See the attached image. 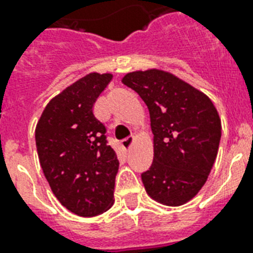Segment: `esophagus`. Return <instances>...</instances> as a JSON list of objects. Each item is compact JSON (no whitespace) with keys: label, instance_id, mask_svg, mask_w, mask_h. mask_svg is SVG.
Segmentation results:
<instances>
[{"label":"esophagus","instance_id":"obj_1","mask_svg":"<svg viewBox=\"0 0 253 253\" xmlns=\"http://www.w3.org/2000/svg\"><path fill=\"white\" fill-rule=\"evenodd\" d=\"M134 140H135V136H128V138H126L125 140H122L121 146H122V148L125 151H128V150H130V147L132 146Z\"/></svg>","mask_w":253,"mask_h":253}]
</instances>
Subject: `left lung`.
Instances as JSON below:
<instances>
[{"instance_id": "1", "label": "left lung", "mask_w": 253, "mask_h": 253, "mask_svg": "<svg viewBox=\"0 0 253 253\" xmlns=\"http://www.w3.org/2000/svg\"><path fill=\"white\" fill-rule=\"evenodd\" d=\"M122 83L150 110L154 162L142 174L147 194L167 206L186 204L202 189L218 154L222 125L214 103L163 69L134 71Z\"/></svg>"}]
</instances>
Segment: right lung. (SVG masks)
<instances>
[{"instance_id": "add662e5", "label": "right lung", "mask_w": 253, "mask_h": 253, "mask_svg": "<svg viewBox=\"0 0 253 253\" xmlns=\"http://www.w3.org/2000/svg\"><path fill=\"white\" fill-rule=\"evenodd\" d=\"M111 73L91 72L55 95L35 128L38 156L51 190L69 211L94 216L114 204L119 162L93 114Z\"/></svg>"}]
</instances>
